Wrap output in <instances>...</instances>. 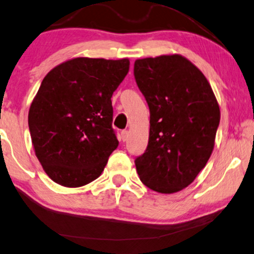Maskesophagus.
<instances>
[{"label": "esophagus", "mask_w": 254, "mask_h": 254, "mask_svg": "<svg viewBox=\"0 0 254 254\" xmlns=\"http://www.w3.org/2000/svg\"><path fill=\"white\" fill-rule=\"evenodd\" d=\"M127 134H129V133H127V130H123V131H122V132H121V139L123 140V142H125V140L127 139Z\"/></svg>", "instance_id": "1"}]
</instances>
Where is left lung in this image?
<instances>
[{
  "label": "left lung",
  "instance_id": "obj_1",
  "mask_svg": "<svg viewBox=\"0 0 254 254\" xmlns=\"http://www.w3.org/2000/svg\"><path fill=\"white\" fill-rule=\"evenodd\" d=\"M133 75L150 110L149 144L134 159L137 173L151 190L175 193L206 165L219 105L206 77L181 55L137 60Z\"/></svg>",
  "mask_w": 254,
  "mask_h": 254
}]
</instances>
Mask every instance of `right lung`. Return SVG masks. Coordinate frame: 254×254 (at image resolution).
I'll return each mask as SVG.
<instances>
[{
  "instance_id": "1",
  "label": "right lung",
  "mask_w": 254,
  "mask_h": 254,
  "mask_svg": "<svg viewBox=\"0 0 254 254\" xmlns=\"http://www.w3.org/2000/svg\"><path fill=\"white\" fill-rule=\"evenodd\" d=\"M130 62L77 57L44 77L29 109L35 153L57 184L79 188L101 176L118 146L111 97Z\"/></svg>"
}]
</instances>
